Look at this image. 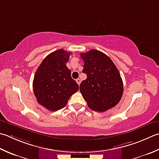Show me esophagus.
Listing matches in <instances>:
<instances>
[{"mask_svg":"<svg viewBox=\"0 0 159 159\" xmlns=\"http://www.w3.org/2000/svg\"><path fill=\"white\" fill-rule=\"evenodd\" d=\"M76 81V83H77L78 84H79V85H80V80L79 79H77Z\"/></svg>","mask_w":159,"mask_h":159,"instance_id":"obj_1","label":"esophagus"}]
</instances>
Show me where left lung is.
<instances>
[{"label":"left lung","mask_w":159,"mask_h":159,"mask_svg":"<svg viewBox=\"0 0 159 159\" xmlns=\"http://www.w3.org/2000/svg\"><path fill=\"white\" fill-rule=\"evenodd\" d=\"M80 57L87 79L80 83V91L88 107L102 112L116 106L122 97L123 83L113 61L96 49L82 53Z\"/></svg>","instance_id":"left-lung-1"}]
</instances>
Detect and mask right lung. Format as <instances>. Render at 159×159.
<instances>
[{"mask_svg": "<svg viewBox=\"0 0 159 159\" xmlns=\"http://www.w3.org/2000/svg\"><path fill=\"white\" fill-rule=\"evenodd\" d=\"M71 54L63 49L52 52L42 61L34 75V95L39 103L48 110L63 108L70 96L79 90V86L66 65Z\"/></svg>", "mask_w": 159, "mask_h": 159, "instance_id": "add662e5", "label": "right lung"}]
</instances>
